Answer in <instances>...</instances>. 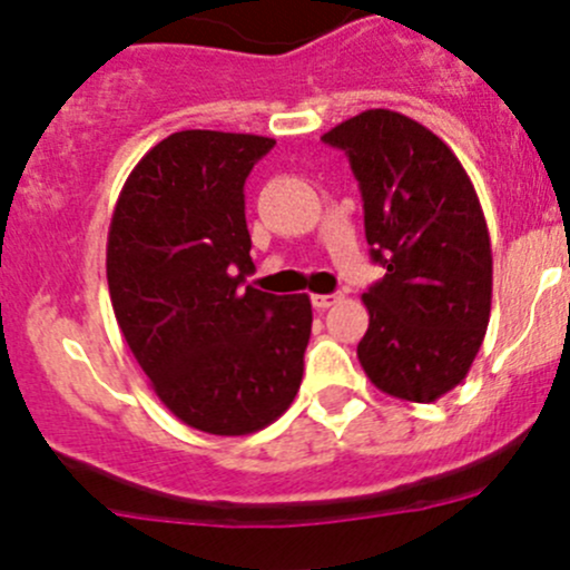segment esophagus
<instances>
[{"label": "esophagus", "mask_w": 570, "mask_h": 570, "mask_svg": "<svg viewBox=\"0 0 570 570\" xmlns=\"http://www.w3.org/2000/svg\"><path fill=\"white\" fill-rule=\"evenodd\" d=\"M338 301H342V295H314L312 297V303L317 312H325V308H331L333 303H338Z\"/></svg>", "instance_id": "34e87169"}]
</instances>
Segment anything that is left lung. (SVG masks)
I'll return each instance as SVG.
<instances>
[{"instance_id":"left-lung-1","label":"left lung","mask_w":570,"mask_h":570,"mask_svg":"<svg viewBox=\"0 0 570 570\" xmlns=\"http://www.w3.org/2000/svg\"><path fill=\"white\" fill-rule=\"evenodd\" d=\"M322 140L350 157L366 243L386 267L364 292L361 366L383 394L435 402L469 375L491 320V237L474 184L439 135L394 109H366Z\"/></svg>"}]
</instances>
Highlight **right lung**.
Instances as JSON below:
<instances>
[{
  "mask_svg": "<svg viewBox=\"0 0 570 570\" xmlns=\"http://www.w3.org/2000/svg\"><path fill=\"white\" fill-rule=\"evenodd\" d=\"M273 137L184 129L135 165L115 204L107 284L115 320L176 419L248 435L295 400L308 295L239 284L253 273L245 178Z\"/></svg>",
  "mask_w": 570,
  "mask_h": 570,
  "instance_id": "add662e5",
  "label": "right lung"
}]
</instances>
